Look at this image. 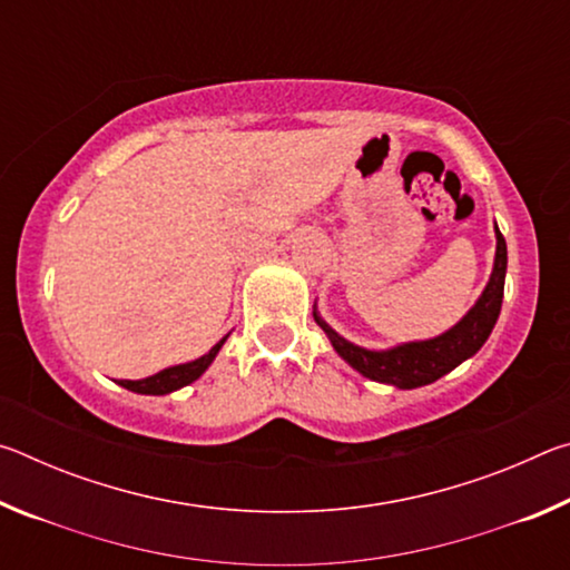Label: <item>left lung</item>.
Returning a JSON list of instances; mask_svg holds the SVG:
<instances>
[{
    "instance_id": "1",
    "label": "left lung",
    "mask_w": 570,
    "mask_h": 570,
    "mask_svg": "<svg viewBox=\"0 0 570 570\" xmlns=\"http://www.w3.org/2000/svg\"><path fill=\"white\" fill-rule=\"evenodd\" d=\"M495 264L493 274L485 292L480 294L475 306L462 316V320L435 340L424 342H407L384 352H372L364 346L346 342L344 336L336 334L314 308V320L330 336L332 346L344 362H350L356 372L364 374L366 380L394 384L400 390H414L422 384H432L442 374L455 370L458 364L470 360L482 344L488 342L490 332L498 322L500 306H503V288H505V268H508V246L505 238L495 226Z\"/></svg>"
}]
</instances>
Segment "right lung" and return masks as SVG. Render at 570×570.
I'll use <instances>...</instances> for the list:
<instances>
[{
  "instance_id": "add662e5",
  "label": "right lung",
  "mask_w": 570,
  "mask_h": 570,
  "mask_svg": "<svg viewBox=\"0 0 570 570\" xmlns=\"http://www.w3.org/2000/svg\"><path fill=\"white\" fill-rule=\"evenodd\" d=\"M226 340H228V334L216 346H210L208 354L198 356V360L168 366V370L153 374V377H146V380H120L118 384H120V387L130 390V392H138V394H170V392H176L180 387H186V384L196 382L200 374L208 370L210 362L216 360V354H218L220 346H224Z\"/></svg>"
}]
</instances>
